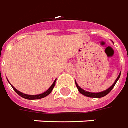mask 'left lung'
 Here are the masks:
<instances>
[{"label": "left lung", "instance_id": "left-lung-1", "mask_svg": "<svg viewBox=\"0 0 128 128\" xmlns=\"http://www.w3.org/2000/svg\"><path fill=\"white\" fill-rule=\"evenodd\" d=\"M120 73H121V72L119 73V74H118V77L116 78V79L114 81V83L113 84L112 86H110L109 88H107V89H106L105 90H103V91H102V92H88V91H86V90H85L82 89L80 86L77 84V83L75 81V84L76 86V87H77V88H78V90H79V92H80V93H82V95H84V96H86V97H88V98H102V97H104V96H106L109 92L112 90V88L114 87V86H115V84H116V82H117V81L120 78Z\"/></svg>", "mask_w": 128, "mask_h": 128}]
</instances>
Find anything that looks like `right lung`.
Returning a JSON list of instances; mask_svg holds the SVG:
<instances>
[{
	"instance_id": "add662e5",
	"label": "right lung",
	"mask_w": 128,
	"mask_h": 128,
	"mask_svg": "<svg viewBox=\"0 0 128 128\" xmlns=\"http://www.w3.org/2000/svg\"><path fill=\"white\" fill-rule=\"evenodd\" d=\"M56 81V79H55V81L54 82V83L52 84V85L49 87V88L47 90H46L45 92H44L43 93L38 94V95H28V94L23 93V92L18 91V90L16 89L15 88L12 86V85H11V84H10V85H11V86L12 87V88L14 89V91L18 94V96H20L21 97H22V98H25V99H27V100H38V99H41V98H44V97H46V96H47L48 95H49V94L51 93V92L52 91L53 88H54V86H55ZM8 82H9V81H8Z\"/></svg>"
}]
</instances>
